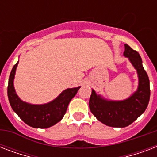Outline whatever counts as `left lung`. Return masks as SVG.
Here are the masks:
<instances>
[{
	"mask_svg": "<svg viewBox=\"0 0 157 157\" xmlns=\"http://www.w3.org/2000/svg\"><path fill=\"white\" fill-rule=\"evenodd\" d=\"M124 56L136 69L139 85L137 90L128 98L121 101L108 100L92 90L89 107L93 115L103 124L124 128L132 124L146 110L150 99V82L139 54L124 45Z\"/></svg>",
	"mask_w": 157,
	"mask_h": 157,
	"instance_id": "8db88e82",
	"label": "left lung"
}]
</instances>
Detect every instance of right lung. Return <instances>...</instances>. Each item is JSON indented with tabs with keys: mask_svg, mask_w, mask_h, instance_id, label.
<instances>
[{
	"mask_svg": "<svg viewBox=\"0 0 157 157\" xmlns=\"http://www.w3.org/2000/svg\"><path fill=\"white\" fill-rule=\"evenodd\" d=\"M18 63V61L11 70L7 90L12 109L29 126L38 129H46L53 126L63 119L70 101L76 95L81 86L66 89L56 98L47 103L31 104L26 103L18 97L13 86Z\"/></svg>",
	"mask_w": 157,
	"mask_h": 157,
	"instance_id": "obj_1",
	"label": "right lung"
}]
</instances>
